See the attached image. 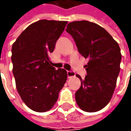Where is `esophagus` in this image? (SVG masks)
I'll return each mask as SVG.
<instances>
[{
  "mask_svg": "<svg viewBox=\"0 0 131 131\" xmlns=\"http://www.w3.org/2000/svg\"><path fill=\"white\" fill-rule=\"evenodd\" d=\"M75 72L73 71H67V76H68V78H71V77H75Z\"/></svg>",
  "mask_w": 131,
  "mask_h": 131,
  "instance_id": "1",
  "label": "esophagus"
}]
</instances>
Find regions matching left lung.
<instances>
[{
  "instance_id": "left-lung-1",
  "label": "left lung",
  "mask_w": 131,
  "mask_h": 131,
  "mask_svg": "<svg viewBox=\"0 0 131 131\" xmlns=\"http://www.w3.org/2000/svg\"><path fill=\"white\" fill-rule=\"evenodd\" d=\"M66 31L73 37L80 54L89 60L84 66L85 79L76 75L81 82L75 93L76 102L85 112H97L110 102L114 93L120 71L121 49L104 28L91 21H72Z\"/></svg>"
}]
</instances>
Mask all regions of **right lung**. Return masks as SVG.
<instances>
[{"instance_id": "right-lung-1", "label": "right lung", "mask_w": 131, "mask_h": 131, "mask_svg": "<svg viewBox=\"0 0 131 131\" xmlns=\"http://www.w3.org/2000/svg\"><path fill=\"white\" fill-rule=\"evenodd\" d=\"M67 21L41 19L30 24L13 44L11 60L18 93L27 107L45 112L56 103L67 72L50 65L49 54Z\"/></svg>"}]
</instances>
